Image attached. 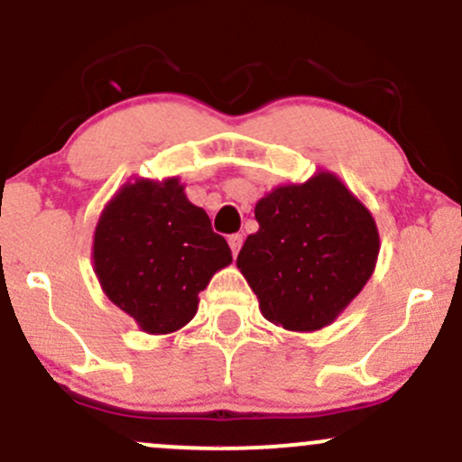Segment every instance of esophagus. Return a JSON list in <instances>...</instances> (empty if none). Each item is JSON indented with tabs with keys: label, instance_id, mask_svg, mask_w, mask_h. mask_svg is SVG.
I'll return each mask as SVG.
<instances>
[{
	"label": "esophagus",
	"instance_id": "obj_1",
	"mask_svg": "<svg viewBox=\"0 0 462 462\" xmlns=\"http://www.w3.org/2000/svg\"><path fill=\"white\" fill-rule=\"evenodd\" d=\"M229 246H231L233 255H237V251L242 248V236H240V233H233V236H229Z\"/></svg>",
	"mask_w": 462,
	"mask_h": 462
}]
</instances>
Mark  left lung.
Returning <instances> with one entry per match:
<instances>
[{
  "mask_svg": "<svg viewBox=\"0 0 462 462\" xmlns=\"http://www.w3.org/2000/svg\"><path fill=\"white\" fill-rule=\"evenodd\" d=\"M255 220L259 229L246 237L237 268L271 323L323 329L371 279L380 233L338 176L319 172L274 188L255 205Z\"/></svg>",
  "mask_w": 462,
  "mask_h": 462,
  "instance_id": "obj_1",
  "label": "left lung"
}]
</instances>
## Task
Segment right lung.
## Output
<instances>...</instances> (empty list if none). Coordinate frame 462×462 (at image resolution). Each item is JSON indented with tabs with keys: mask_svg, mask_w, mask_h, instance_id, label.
<instances>
[{
	"mask_svg": "<svg viewBox=\"0 0 462 462\" xmlns=\"http://www.w3.org/2000/svg\"><path fill=\"white\" fill-rule=\"evenodd\" d=\"M231 248L191 205L179 179H137L108 200L93 236V266L105 294L148 334L194 319L199 292L231 263Z\"/></svg>",
	"mask_w": 462,
	"mask_h": 462,
	"instance_id": "right-lung-1",
	"label": "right lung"
}]
</instances>
